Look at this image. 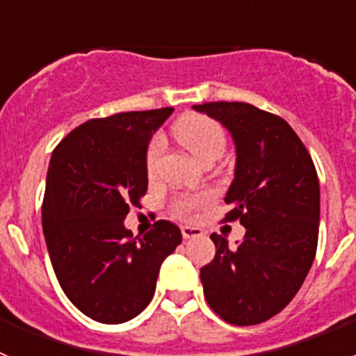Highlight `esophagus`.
Returning a JSON list of instances; mask_svg holds the SVG:
<instances>
[{"label": "esophagus", "instance_id": "1", "mask_svg": "<svg viewBox=\"0 0 356 356\" xmlns=\"http://www.w3.org/2000/svg\"><path fill=\"white\" fill-rule=\"evenodd\" d=\"M181 235H184V238H194V237H201L203 235V232H201V228H197V226H181Z\"/></svg>", "mask_w": 356, "mask_h": 356}]
</instances>
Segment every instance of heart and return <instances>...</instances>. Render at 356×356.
<instances>
[{
	"label": "heart",
	"instance_id": "1",
	"mask_svg": "<svg viewBox=\"0 0 356 356\" xmlns=\"http://www.w3.org/2000/svg\"><path fill=\"white\" fill-rule=\"evenodd\" d=\"M176 140L185 147V149L197 159L200 162H209L217 160L225 153L226 147V134L222 127L213 119L205 115H185L175 124ZM160 153H162V139L155 137L151 139L146 149V169L147 172H155L159 165ZM209 197L203 194H181L172 200V212L180 217L193 216L196 210L207 205Z\"/></svg>",
	"mask_w": 356,
	"mask_h": 356
}]
</instances>
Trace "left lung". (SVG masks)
Returning a JSON list of instances; mask_svg holds the SVG:
<instances>
[{
  "instance_id": "left-lung-1",
  "label": "left lung",
  "mask_w": 356,
  "mask_h": 356,
  "mask_svg": "<svg viewBox=\"0 0 356 356\" xmlns=\"http://www.w3.org/2000/svg\"><path fill=\"white\" fill-rule=\"evenodd\" d=\"M194 110L219 121L237 151L225 221L244 241L212 234L216 257L201 267L207 303L235 326L259 325L292 301L307 278L319 235V180L307 147L285 119L250 103L212 102Z\"/></svg>"
}]
</instances>
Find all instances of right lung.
<instances>
[{"mask_svg":"<svg viewBox=\"0 0 356 356\" xmlns=\"http://www.w3.org/2000/svg\"><path fill=\"white\" fill-rule=\"evenodd\" d=\"M172 108L90 119L53 149L42 201V229L53 271L74 307L119 325L155 294L162 262L181 242L169 221L143 238L124 228L147 191L146 149Z\"/></svg>","mask_w":356,"mask_h":356,"instance_id":"add662e5","label":"right lung"}]
</instances>
